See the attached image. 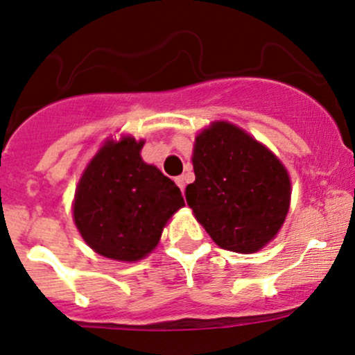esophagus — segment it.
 Returning <instances> with one entry per match:
<instances>
[{"label": "esophagus", "mask_w": 355, "mask_h": 355, "mask_svg": "<svg viewBox=\"0 0 355 355\" xmlns=\"http://www.w3.org/2000/svg\"><path fill=\"white\" fill-rule=\"evenodd\" d=\"M175 183H177L178 189H180L182 191L185 190V178H183L182 175H180V177H175Z\"/></svg>", "instance_id": "34e87169"}]
</instances>
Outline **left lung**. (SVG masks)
<instances>
[{
	"mask_svg": "<svg viewBox=\"0 0 355 355\" xmlns=\"http://www.w3.org/2000/svg\"><path fill=\"white\" fill-rule=\"evenodd\" d=\"M191 162L187 203L216 245L248 254L276 236L289 210L291 180L270 148L233 123L213 122L196 135Z\"/></svg>",
	"mask_w": 355,
	"mask_h": 355,
	"instance_id": "1",
	"label": "left lung"
}]
</instances>
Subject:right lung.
I'll list each match as a JSON object with an SVG mask.
<instances>
[{
	"mask_svg": "<svg viewBox=\"0 0 355 355\" xmlns=\"http://www.w3.org/2000/svg\"><path fill=\"white\" fill-rule=\"evenodd\" d=\"M144 140H107L85 166L74 196V221L96 253L139 261L159 245L166 221L185 205L182 191L140 157Z\"/></svg>",
	"mask_w": 355,
	"mask_h": 355,
	"instance_id": "right-lung-1",
	"label": "right lung"
}]
</instances>
